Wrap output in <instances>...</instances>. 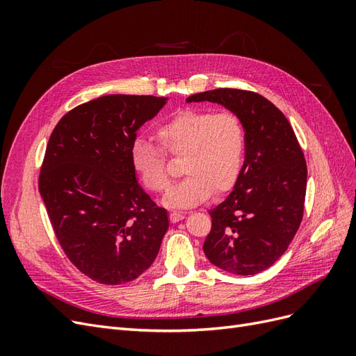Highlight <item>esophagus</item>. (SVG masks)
Returning a JSON list of instances; mask_svg holds the SVG:
<instances>
[{
  "label": "esophagus",
  "instance_id": "34e87169",
  "mask_svg": "<svg viewBox=\"0 0 356 356\" xmlns=\"http://www.w3.org/2000/svg\"><path fill=\"white\" fill-rule=\"evenodd\" d=\"M169 220H170V222H178L181 220H184V215H182L181 212H170Z\"/></svg>",
  "mask_w": 356,
  "mask_h": 356
}]
</instances>
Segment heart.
Segmentation results:
<instances>
[{
	"instance_id": "b5f03b06",
	"label": "heart",
	"mask_w": 356,
	"mask_h": 356,
	"mask_svg": "<svg viewBox=\"0 0 356 356\" xmlns=\"http://www.w3.org/2000/svg\"><path fill=\"white\" fill-rule=\"evenodd\" d=\"M156 135L168 154L182 157L181 170L187 175L168 195L165 202L169 207L188 208L238 184L246 135L236 114L182 110L160 124ZM163 150L145 138H135L131 144V165L144 187L153 193H163L170 186Z\"/></svg>"
}]
</instances>
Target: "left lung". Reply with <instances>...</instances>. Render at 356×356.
I'll use <instances>...</instances> for the list:
<instances>
[{"label":"left lung","mask_w":356,"mask_h":356,"mask_svg":"<svg viewBox=\"0 0 356 356\" xmlns=\"http://www.w3.org/2000/svg\"><path fill=\"white\" fill-rule=\"evenodd\" d=\"M220 104L241 118L246 152L238 184L209 211L203 243L208 260L234 275H257L288 250L303 220L307 166L282 111L250 90L215 89L187 102Z\"/></svg>","instance_id":"left-lung-1"}]
</instances>
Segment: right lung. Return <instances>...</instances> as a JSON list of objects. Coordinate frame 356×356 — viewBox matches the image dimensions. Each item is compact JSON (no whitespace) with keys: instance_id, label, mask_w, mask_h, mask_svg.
I'll return each instance as SVG.
<instances>
[{"instance_id":"obj_1","label":"right lung","mask_w":356,"mask_h":356,"mask_svg":"<svg viewBox=\"0 0 356 356\" xmlns=\"http://www.w3.org/2000/svg\"><path fill=\"white\" fill-rule=\"evenodd\" d=\"M168 98L106 95L75 106L53 129L38 178L53 232L79 270L120 285L153 264L168 212L138 184L131 144Z\"/></svg>"}]
</instances>
